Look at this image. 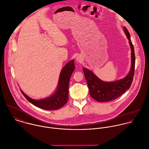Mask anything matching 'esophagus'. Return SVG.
Returning <instances> with one entry per match:
<instances>
[{"instance_id": "esophagus-1", "label": "esophagus", "mask_w": 149, "mask_h": 149, "mask_svg": "<svg viewBox=\"0 0 149 149\" xmlns=\"http://www.w3.org/2000/svg\"><path fill=\"white\" fill-rule=\"evenodd\" d=\"M76 60H77V62L80 63V62H81V61H82V58L81 57V56H78L76 57Z\"/></svg>"}]
</instances>
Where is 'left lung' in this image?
Returning <instances> with one entry per match:
<instances>
[{
  "label": "left lung",
  "instance_id": "left-lung-1",
  "mask_svg": "<svg viewBox=\"0 0 149 149\" xmlns=\"http://www.w3.org/2000/svg\"><path fill=\"white\" fill-rule=\"evenodd\" d=\"M123 30L130 46L132 60L130 71L125 77L115 81L105 82L99 78L91 70L84 67L82 68L90 95L97 102H108L115 100L124 93L130 88L132 83L135 67L134 50L130 34L125 26Z\"/></svg>",
  "mask_w": 149,
  "mask_h": 149
}]
</instances>
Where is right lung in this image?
<instances>
[{"instance_id": "right-lung-1", "label": "right lung", "mask_w": 149, "mask_h": 149, "mask_svg": "<svg viewBox=\"0 0 149 149\" xmlns=\"http://www.w3.org/2000/svg\"><path fill=\"white\" fill-rule=\"evenodd\" d=\"M75 68L74 60L65 64L61 71L56 90L51 96L36 100L26 95L22 89H20L21 92L31 104L39 108L47 111L57 110L68 101L70 79Z\"/></svg>"}]
</instances>
